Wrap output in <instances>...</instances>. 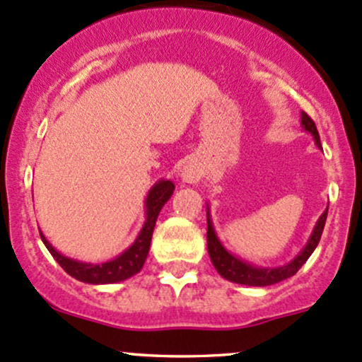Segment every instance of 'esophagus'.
I'll list each match as a JSON object with an SVG mask.
<instances>
[{
  "label": "esophagus",
  "instance_id": "obj_1",
  "mask_svg": "<svg viewBox=\"0 0 362 362\" xmlns=\"http://www.w3.org/2000/svg\"><path fill=\"white\" fill-rule=\"evenodd\" d=\"M204 176H205L204 167H202L195 160L186 162V164L182 165V169H181V173H180L181 181L182 182H188V185H195V182H200L202 180H204Z\"/></svg>",
  "mask_w": 362,
  "mask_h": 362
}]
</instances>
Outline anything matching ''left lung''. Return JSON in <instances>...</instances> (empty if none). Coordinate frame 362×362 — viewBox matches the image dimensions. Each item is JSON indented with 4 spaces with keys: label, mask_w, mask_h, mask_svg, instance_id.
<instances>
[{
    "label": "left lung",
    "mask_w": 362,
    "mask_h": 362,
    "mask_svg": "<svg viewBox=\"0 0 362 362\" xmlns=\"http://www.w3.org/2000/svg\"><path fill=\"white\" fill-rule=\"evenodd\" d=\"M300 126L305 133H309L313 136L314 145L317 148H321V141H320V133L316 129V124L314 120L302 112L300 114ZM326 216H328V209H325V212L321 214L320 219L316 221V226H314L313 233H310L309 240L304 245L300 252L295 255L293 259L290 260L288 264L285 266H278V267H262V266H255V264L248 262V260L240 259L238 255L231 254L226 247H224L223 242L217 236L216 228H214L212 217H211V205L207 204V250L209 255H211V260L216 267V271L223 276L224 279L231 283H238V285H248V286H269L274 285V283L283 281V279L291 278L302 266L305 264V260L310 257L314 250H316L317 243H320L322 229H325V223H326Z\"/></svg>",
    "instance_id": "8db88e82"
}]
</instances>
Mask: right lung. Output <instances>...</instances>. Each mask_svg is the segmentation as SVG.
Instances as JSON below:
<instances>
[{
	"label": "right lung",
	"instance_id": "right-lung-1",
	"mask_svg": "<svg viewBox=\"0 0 362 362\" xmlns=\"http://www.w3.org/2000/svg\"><path fill=\"white\" fill-rule=\"evenodd\" d=\"M173 193L174 182L169 180H158L151 186L148 195L145 198V223L139 229L136 240L122 254L110 260H105V262H83V260L67 257V255L60 254L40 231L41 240L45 247L48 248L49 254L53 255V259L72 278L79 279L83 283H89V285H108V283L124 281V279H129L131 276L138 274L141 271L143 264L148 257L151 235H153L157 217L162 207L167 204V200L173 197Z\"/></svg>",
	"mask_w": 362,
	"mask_h": 362
}]
</instances>
